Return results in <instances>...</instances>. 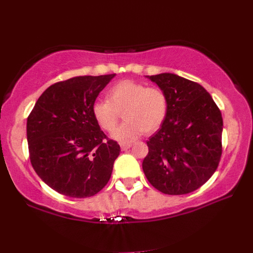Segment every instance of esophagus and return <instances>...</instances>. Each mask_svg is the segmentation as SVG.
Masks as SVG:
<instances>
[{
  "instance_id": "obj_1",
  "label": "esophagus",
  "mask_w": 253,
  "mask_h": 253,
  "mask_svg": "<svg viewBox=\"0 0 253 253\" xmlns=\"http://www.w3.org/2000/svg\"><path fill=\"white\" fill-rule=\"evenodd\" d=\"M120 146H121V150L122 151H126V150L130 149V147L132 146V144H131V143H121Z\"/></svg>"
}]
</instances>
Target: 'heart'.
I'll return each mask as SVG.
<instances>
[{
	"label": "heart",
	"mask_w": 253,
	"mask_h": 253,
	"mask_svg": "<svg viewBox=\"0 0 253 253\" xmlns=\"http://www.w3.org/2000/svg\"><path fill=\"white\" fill-rule=\"evenodd\" d=\"M107 101H96L91 107L93 119L106 132L117 126L123 113L126 122L112 133L114 140L132 142L159 130L169 111V99L163 89L147 87L134 80H122L107 91Z\"/></svg>",
	"instance_id": "heart-1"
}]
</instances>
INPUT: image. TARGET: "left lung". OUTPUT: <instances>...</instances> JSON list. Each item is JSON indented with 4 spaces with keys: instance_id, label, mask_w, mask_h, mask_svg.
<instances>
[{
    "instance_id": "1",
    "label": "left lung",
    "mask_w": 253,
    "mask_h": 253,
    "mask_svg": "<svg viewBox=\"0 0 253 253\" xmlns=\"http://www.w3.org/2000/svg\"><path fill=\"white\" fill-rule=\"evenodd\" d=\"M149 78L165 91L169 111L146 142L149 153L143 160V171L162 193H192L211 177L220 162L221 112L197 83L169 73Z\"/></svg>"
}]
</instances>
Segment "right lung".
<instances>
[{
    "label": "right lung",
    "instance_id": "obj_1",
    "mask_svg": "<svg viewBox=\"0 0 253 253\" xmlns=\"http://www.w3.org/2000/svg\"><path fill=\"white\" fill-rule=\"evenodd\" d=\"M114 76H79L51 84L27 118L32 166L57 193L91 197L111 177L120 145L101 131L91 107Z\"/></svg>",
    "mask_w": 253,
    "mask_h": 253
}]
</instances>
